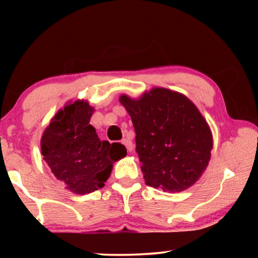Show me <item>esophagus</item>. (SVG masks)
I'll return each instance as SVG.
<instances>
[{"instance_id": "1", "label": "esophagus", "mask_w": 258, "mask_h": 258, "mask_svg": "<svg viewBox=\"0 0 258 258\" xmlns=\"http://www.w3.org/2000/svg\"><path fill=\"white\" fill-rule=\"evenodd\" d=\"M122 143L124 144L125 148H126V150H128L129 153L133 150L134 144H133V142H132V141H130L129 139H123V140H122Z\"/></svg>"}]
</instances>
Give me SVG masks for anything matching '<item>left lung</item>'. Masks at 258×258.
Instances as JSON below:
<instances>
[{"mask_svg": "<svg viewBox=\"0 0 258 258\" xmlns=\"http://www.w3.org/2000/svg\"><path fill=\"white\" fill-rule=\"evenodd\" d=\"M119 102L136 133V153L148 185L182 191L200 178L210 160L213 137L208 123L189 98L155 88L134 101Z\"/></svg>", "mask_w": 258, "mask_h": 258, "instance_id": "8db88e82", "label": "left lung"}]
</instances>
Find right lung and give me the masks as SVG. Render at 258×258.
Instances as JSON below:
<instances>
[{
  "mask_svg": "<svg viewBox=\"0 0 258 258\" xmlns=\"http://www.w3.org/2000/svg\"><path fill=\"white\" fill-rule=\"evenodd\" d=\"M93 111L84 101L66 105L51 119L41 140L43 160L56 178L81 195L103 188L112 163L126 155L123 144L98 139L89 124Z\"/></svg>",
  "mask_w": 258,
  "mask_h": 258,
  "instance_id": "1",
  "label": "right lung"
}]
</instances>
